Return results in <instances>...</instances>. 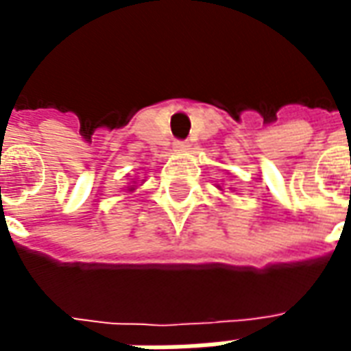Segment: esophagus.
<instances>
[{
	"label": "esophagus",
	"instance_id": "1",
	"mask_svg": "<svg viewBox=\"0 0 351 351\" xmlns=\"http://www.w3.org/2000/svg\"><path fill=\"white\" fill-rule=\"evenodd\" d=\"M176 152H188L190 150V143L188 141H175V145H173Z\"/></svg>",
	"mask_w": 351,
	"mask_h": 351
}]
</instances>
